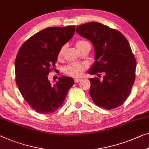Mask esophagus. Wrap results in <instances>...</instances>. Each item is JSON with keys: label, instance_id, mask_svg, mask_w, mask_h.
I'll return each instance as SVG.
<instances>
[{"label": "esophagus", "instance_id": "1", "mask_svg": "<svg viewBox=\"0 0 149 149\" xmlns=\"http://www.w3.org/2000/svg\"><path fill=\"white\" fill-rule=\"evenodd\" d=\"M74 80L75 83H79V81H81V79H80V78H75Z\"/></svg>", "mask_w": 149, "mask_h": 149}]
</instances>
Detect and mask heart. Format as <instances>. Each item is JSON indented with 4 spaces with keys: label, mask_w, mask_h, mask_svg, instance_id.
I'll use <instances>...</instances> for the list:
<instances>
[{
    "label": "heart",
    "mask_w": 149,
    "mask_h": 149,
    "mask_svg": "<svg viewBox=\"0 0 149 149\" xmlns=\"http://www.w3.org/2000/svg\"><path fill=\"white\" fill-rule=\"evenodd\" d=\"M87 42L83 40H79L76 42V46L77 49H79L81 47L85 44ZM64 49H65V46H62L60 48L58 52V57H62L64 54ZM87 65L84 63H79V62H74V63H71L68 64L64 68V71L66 74L70 75L72 77H79L83 74L85 71Z\"/></svg>",
    "instance_id": "obj_1"
}]
</instances>
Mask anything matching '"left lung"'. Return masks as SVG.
I'll list each match as a JSON object with an SVG mask.
<instances>
[{
  "label": "left lung",
  "instance_id": "1",
  "mask_svg": "<svg viewBox=\"0 0 149 149\" xmlns=\"http://www.w3.org/2000/svg\"><path fill=\"white\" fill-rule=\"evenodd\" d=\"M76 31L93 45L95 62L89 74L105 73L102 80L89 79L92 100L109 110L120 106L135 81L136 61L128 40L120 31L97 22L77 26Z\"/></svg>",
  "mask_w": 149,
  "mask_h": 149
}]
</instances>
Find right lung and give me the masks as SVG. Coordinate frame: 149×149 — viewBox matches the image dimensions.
Masks as SVG:
<instances>
[{"label": "right lung", "instance_id": "1", "mask_svg": "<svg viewBox=\"0 0 149 149\" xmlns=\"http://www.w3.org/2000/svg\"><path fill=\"white\" fill-rule=\"evenodd\" d=\"M74 31V25L46 28L28 39L17 53L15 63L17 87L29 106L41 114L60 108L74 84L69 77H59L54 84L48 79L60 48Z\"/></svg>", "mask_w": 149, "mask_h": 149}]
</instances>
